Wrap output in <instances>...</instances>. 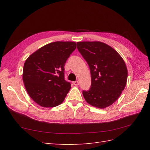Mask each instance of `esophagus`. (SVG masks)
<instances>
[{
    "mask_svg": "<svg viewBox=\"0 0 150 150\" xmlns=\"http://www.w3.org/2000/svg\"><path fill=\"white\" fill-rule=\"evenodd\" d=\"M73 84L75 86H78V85H79V81H74V82H73Z\"/></svg>",
    "mask_w": 150,
    "mask_h": 150,
    "instance_id": "1",
    "label": "esophagus"
}]
</instances>
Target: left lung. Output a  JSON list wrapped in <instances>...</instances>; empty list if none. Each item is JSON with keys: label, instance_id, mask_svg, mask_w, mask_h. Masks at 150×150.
<instances>
[{"label": "left lung", "instance_id": "left-lung-1", "mask_svg": "<svg viewBox=\"0 0 150 150\" xmlns=\"http://www.w3.org/2000/svg\"><path fill=\"white\" fill-rule=\"evenodd\" d=\"M77 47L89 65L91 85L83 91L88 103L103 109L114 103L124 90L128 78L125 62L108 44L99 41L78 42Z\"/></svg>", "mask_w": 150, "mask_h": 150}]
</instances>
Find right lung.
Listing matches in <instances>:
<instances>
[{
    "label": "right lung",
    "mask_w": 150,
    "mask_h": 150,
    "mask_svg": "<svg viewBox=\"0 0 150 150\" xmlns=\"http://www.w3.org/2000/svg\"><path fill=\"white\" fill-rule=\"evenodd\" d=\"M76 48L74 42L57 41L33 53L25 61L23 81L33 100L44 108L61 104L71 89L64 79V65Z\"/></svg>",
    "instance_id": "1"
}]
</instances>
